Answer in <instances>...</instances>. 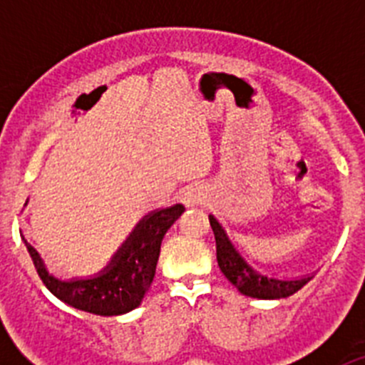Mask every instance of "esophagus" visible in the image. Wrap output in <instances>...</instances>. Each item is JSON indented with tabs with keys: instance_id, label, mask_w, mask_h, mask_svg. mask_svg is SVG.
I'll return each mask as SVG.
<instances>
[{
	"instance_id": "obj_1",
	"label": "esophagus",
	"mask_w": 365,
	"mask_h": 365,
	"mask_svg": "<svg viewBox=\"0 0 365 365\" xmlns=\"http://www.w3.org/2000/svg\"><path fill=\"white\" fill-rule=\"evenodd\" d=\"M180 201H182V205L185 206H193L195 202L199 201L197 193L193 192H188V193H182V197H180Z\"/></svg>"
}]
</instances>
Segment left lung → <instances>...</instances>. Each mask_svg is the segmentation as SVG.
I'll return each mask as SVG.
<instances>
[{
  "label": "left lung",
  "instance_id": "left-lung-1",
  "mask_svg": "<svg viewBox=\"0 0 365 365\" xmlns=\"http://www.w3.org/2000/svg\"><path fill=\"white\" fill-rule=\"evenodd\" d=\"M210 227L215 235L219 269L241 294L259 299L287 298V296L298 292L305 283L312 279V276L298 279H279L276 276H267V274L259 272L250 263H247V259L235 250L225 228L219 225L214 215H210Z\"/></svg>",
  "mask_w": 365,
  "mask_h": 365
}]
</instances>
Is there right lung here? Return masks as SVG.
Returning <instances> with one entry per match:
<instances>
[{"instance_id": "right-lung-1", "label": "right lung", "mask_w": 365, "mask_h": 365, "mask_svg": "<svg viewBox=\"0 0 365 365\" xmlns=\"http://www.w3.org/2000/svg\"><path fill=\"white\" fill-rule=\"evenodd\" d=\"M185 212L182 205L151 212L138 222L109 265L93 278L62 282L45 269L43 259L27 240H24L32 263L43 285L63 303L80 311L100 316H117L140 305L153 282L163 237Z\"/></svg>"}]
</instances>
